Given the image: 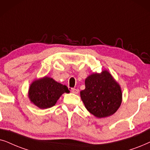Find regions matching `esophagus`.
I'll return each instance as SVG.
<instances>
[{
  "instance_id": "obj_1",
  "label": "esophagus",
  "mask_w": 150,
  "mask_h": 150,
  "mask_svg": "<svg viewBox=\"0 0 150 150\" xmlns=\"http://www.w3.org/2000/svg\"><path fill=\"white\" fill-rule=\"evenodd\" d=\"M71 92L74 94H77L79 93V90L78 89H76V88H71Z\"/></svg>"
}]
</instances>
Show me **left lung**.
Here are the masks:
<instances>
[{"label":"left lung","mask_w":150,"mask_h":150,"mask_svg":"<svg viewBox=\"0 0 150 150\" xmlns=\"http://www.w3.org/2000/svg\"><path fill=\"white\" fill-rule=\"evenodd\" d=\"M86 88L80 92L86 108L94 116L102 118L113 115L122 101L119 85L107 71L95 73L85 80Z\"/></svg>","instance_id":"1"}]
</instances>
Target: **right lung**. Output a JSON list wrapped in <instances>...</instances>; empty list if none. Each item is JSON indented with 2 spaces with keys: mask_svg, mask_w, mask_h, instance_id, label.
I'll use <instances>...</instances> for the list:
<instances>
[{
  "mask_svg": "<svg viewBox=\"0 0 150 150\" xmlns=\"http://www.w3.org/2000/svg\"><path fill=\"white\" fill-rule=\"evenodd\" d=\"M64 93H69L67 86L45 77L31 83L29 91V97L36 106L45 109L53 106L59 97Z\"/></svg>",
  "mask_w": 150,
  "mask_h": 150,
  "instance_id": "add662e5",
  "label": "right lung"
}]
</instances>
